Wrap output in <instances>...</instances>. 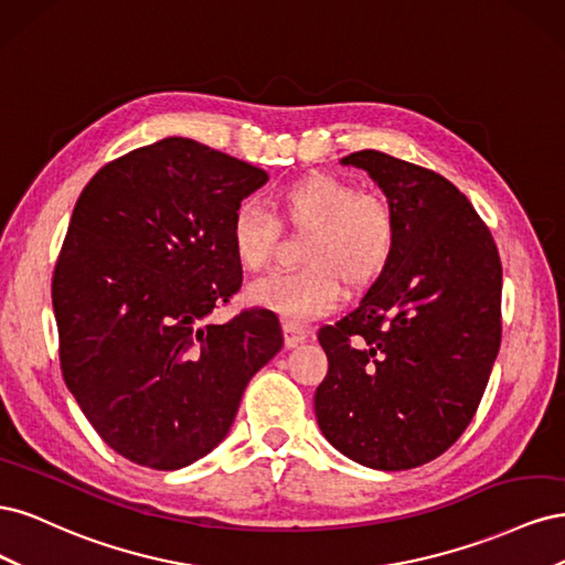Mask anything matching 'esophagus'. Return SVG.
Returning a JSON list of instances; mask_svg holds the SVG:
<instances>
[{
  "mask_svg": "<svg viewBox=\"0 0 565 565\" xmlns=\"http://www.w3.org/2000/svg\"><path fill=\"white\" fill-rule=\"evenodd\" d=\"M282 332H285V344H287L289 349H295V347L301 344V341L309 339V330H306L303 324L289 322V320L282 322Z\"/></svg>",
  "mask_w": 565,
  "mask_h": 565,
  "instance_id": "1",
  "label": "esophagus"
}]
</instances>
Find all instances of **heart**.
<instances>
[{
	"mask_svg": "<svg viewBox=\"0 0 565 565\" xmlns=\"http://www.w3.org/2000/svg\"><path fill=\"white\" fill-rule=\"evenodd\" d=\"M282 224L309 233L299 270L273 273L249 285L254 303L287 320L306 322L332 311L347 287L372 285L386 270L398 241L391 204L334 174H309L276 198ZM278 224L256 204H241L231 218L235 259L247 270L266 268L278 249Z\"/></svg>",
	"mask_w": 565,
	"mask_h": 565,
	"instance_id": "heart-1",
	"label": "heart"
}]
</instances>
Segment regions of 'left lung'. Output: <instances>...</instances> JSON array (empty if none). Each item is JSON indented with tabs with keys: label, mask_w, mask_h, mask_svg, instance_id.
I'll return each mask as SVG.
<instances>
[{
	"label": "left lung",
	"mask_w": 565,
	"mask_h": 565,
	"mask_svg": "<svg viewBox=\"0 0 565 565\" xmlns=\"http://www.w3.org/2000/svg\"><path fill=\"white\" fill-rule=\"evenodd\" d=\"M365 169L396 214V252L355 309L318 332L328 377L316 388L322 436L358 465L415 469L465 434L502 339V264L488 226L431 169L380 150Z\"/></svg>",
	"instance_id": "obj_1"
}]
</instances>
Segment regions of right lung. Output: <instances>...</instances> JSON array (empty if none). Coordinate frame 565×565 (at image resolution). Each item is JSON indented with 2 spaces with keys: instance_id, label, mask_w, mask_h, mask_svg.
<instances>
[{
  "instance_id": "1",
  "label": "right lung",
  "mask_w": 565,
  "mask_h": 565,
  "mask_svg": "<svg viewBox=\"0 0 565 565\" xmlns=\"http://www.w3.org/2000/svg\"><path fill=\"white\" fill-rule=\"evenodd\" d=\"M266 181L169 136L100 167L75 204L51 282L63 380L136 465L174 471L212 452L282 349L273 311L212 320L243 285L231 218Z\"/></svg>"
}]
</instances>
